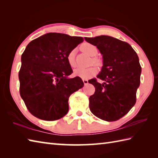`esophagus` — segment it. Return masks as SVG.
Wrapping results in <instances>:
<instances>
[{
    "instance_id": "1",
    "label": "esophagus",
    "mask_w": 158,
    "mask_h": 158,
    "mask_svg": "<svg viewBox=\"0 0 158 158\" xmlns=\"http://www.w3.org/2000/svg\"><path fill=\"white\" fill-rule=\"evenodd\" d=\"M83 83H84L85 85H87L88 83V80L86 79H83Z\"/></svg>"
}]
</instances>
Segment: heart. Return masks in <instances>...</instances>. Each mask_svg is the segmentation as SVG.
I'll return each mask as SVG.
<instances>
[{
	"instance_id": "1",
	"label": "heart",
	"mask_w": 158,
	"mask_h": 158,
	"mask_svg": "<svg viewBox=\"0 0 158 158\" xmlns=\"http://www.w3.org/2000/svg\"><path fill=\"white\" fill-rule=\"evenodd\" d=\"M81 49L90 56H95L98 53V49H97L95 45L91 44V43H84V44L81 45ZM66 60L67 62H68L70 66H71L72 68H75V67L77 66L75 49L71 50L68 53L66 57ZM91 63L94 64L98 66H100L102 65L101 60L97 58V57H93L92 58ZM97 73H98V68L95 65H92L89 67H87V68L80 67V68L77 69L74 71V73H75L76 76H78L83 79H89L90 77H92L93 76L96 75Z\"/></svg>"
}]
</instances>
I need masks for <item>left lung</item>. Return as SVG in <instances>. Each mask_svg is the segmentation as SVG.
<instances>
[{
  "label": "left lung",
  "mask_w": 158,
  "mask_h": 158,
  "mask_svg": "<svg viewBox=\"0 0 158 158\" xmlns=\"http://www.w3.org/2000/svg\"><path fill=\"white\" fill-rule=\"evenodd\" d=\"M97 47L103 57V66L97 78L88 81L95 87L89 98L91 112L98 118L115 122L130 111L136 101L141 66L130 44L109 36L84 38Z\"/></svg>",
  "instance_id": "1"
}]
</instances>
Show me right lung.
<instances>
[{"label":"right lung","mask_w":158,"mask_h":158,"mask_svg":"<svg viewBox=\"0 0 158 158\" xmlns=\"http://www.w3.org/2000/svg\"><path fill=\"white\" fill-rule=\"evenodd\" d=\"M83 41L80 36L50 32L34 39L22 55L19 94L29 112L45 121L62 118L69 111V98L84 83L73 73L68 53Z\"/></svg>","instance_id":"right-lung-1"}]
</instances>
